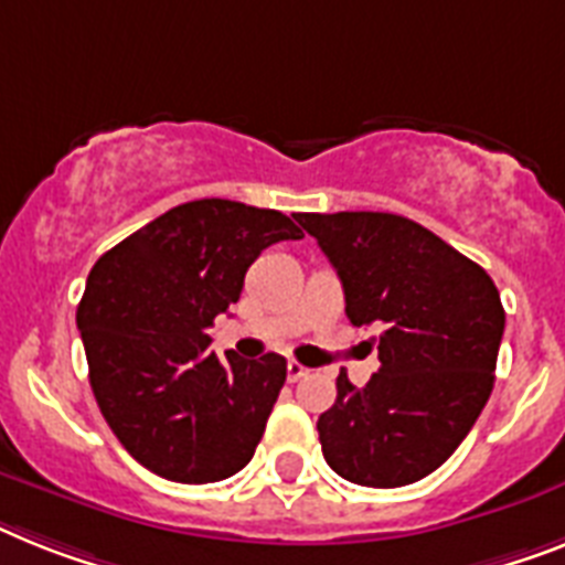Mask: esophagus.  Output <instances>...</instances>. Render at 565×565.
<instances>
[{"mask_svg": "<svg viewBox=\"0 0 565 565\" xmlns=\"http://www.w3.org/2000/svg\"><path fill=\"white\" fill-rule=\"evenodd\" d=\"M309 375V370L297 361H288V381H300V377Z\"/></svg>", "mask_w": 565, "mask_h": 565, "instance_id": "obj_1", "label": "esophagus"}]
</instances>
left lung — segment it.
Returning <instances> with one entry per match:
<instances>
[{"instance_id":"1","label":"left lung","mask_w":565,"mask_h":565,"mask_svg":"<svg viewBox=\"0 0 565 565\" xmlns=\"http://www.w3.org/2000/svg\"><path fill=\"white\" fill-rule=\"evenodd\" d=\"M334 265L352 326H375L381 370L317 418L329 468L366 488L418 482L450 459L493 390L505 309L493 279L395 213H300Z\"/></svg>"}]
</instances>
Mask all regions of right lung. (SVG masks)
<instances>
[{
    "label": "right lung",
    "mask_w": 565,
    "mask_h": 565,
    "mask_svg": "<svg viewBox=\"0 0 565 565\" xmlns=\"http://www.w3.org/2000/svg\"><path fill=\"white\" fill-rule=\"evenodd\" d=\"M302 239L279 210L199 199L106 250L77 306L88 381L106 424L147 470L184 484L233 477L254 456L286 358L210 352L218 315L239 300L268 245Z\"/></svg>",
    "instance_id": "1"
}]
</instances>
